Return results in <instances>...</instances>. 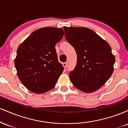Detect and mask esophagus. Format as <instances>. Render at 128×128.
Returning a JSON list of instances; mask_svg holds the SVG:
<instances>
[{"instance_id":"esophagus-1","label":"esophagus","mask_w":128,"mask_h":128,"mask_svg":"<svg viewBox=\"0 0 128 128\" xmlns=\"http://www.w3.org/2000/svg\"><path fill=\"white\" fill-rule=\"evenodd\" d=\"M62 66H63V67H64V68H67V62H64V63H62Z\"/></svg>"}]
</instances>
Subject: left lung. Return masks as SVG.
<instances>
[{
  "instance_id": "1",
  "label": "left lung",
  "mask_w": 128,
  "mask_h": 128,
  "mask_svg": "<svg viewBox=\"0 0 128 128\" xmlns=\"http://www.w3.org/2000/svg\"><path fill=\"white\" fill-rule=\"evenodd\" d=\"M65 37L75 49L77 62L69 73L76 88L91 93L99 90L114 71L115 57L106 41L92 29L64 26Z\"/></svg>"
}]
</instances>
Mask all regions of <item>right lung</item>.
<instances>
[{
  "label": "right lung",
  "instance_id": "obj_1",
  "mask_svg": "<svg viewBox=\"0 0 128 128\" xmlns=\"http://www.w3.org/2000/svg\"><path fill=\"white\" fill-rule=\"evenodd\" d=\"M64 34L62 28H42L18 46L14 65L20 80L30 92L44 93L55 86L64 70L58 60L55 45Z\"/></svg>",
  "mask_w": 128,
  "mask_h": 128
}]
</instances>
